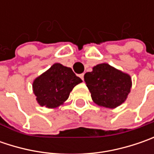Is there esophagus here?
Returning <instances> with one entry per match:
<instances>
[{"instance_id": "1", "label": "esophagus", "mask_w": 154, "mask_h": 154, "mask_svg": "<svg viewBox=\"0 0 154 154\" xmlns=\"http://www.w3.org/2000/svg\"><path fill=\"white\" fill-rule=\"evenodd\" d=\"M80 78H81V80H84V74H80Z\"/></svg>"}]
</instances>
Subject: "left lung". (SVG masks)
<instances>
[{"label":"left lung","instance_id":"left-lung-1","mask_svg":"<svg viewBox=\"0 0 154 154\" xmlns=\"http://www.w3.org/2000/svg\"><path fill=\"white\" fill-rule=\"evenodd\" d=\"M92 101L101 107L114 109L123 103L132 87L128 74L108 63H100L84 75Z\"/></svg>","mask_w":154,"mask_h":154}]
</instances>
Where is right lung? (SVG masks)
Returning <instances> with one entry per match:
<instances>
[{
  "instance_id": "add662e5",
  "label": "right lung",
  "mask_w": 154,
  "mask_h": 154,
  "mask_svg": "<svg viewBox=\"0 0 154 154\" xmlns=\"http://www.w3.org/2000/svg\"><path fill=\"white\" fill-rule=\"evenodd\" d=\"M82 82L70 68L55 63L33 80L32 91L40 106L54 109L64 103L74 86Z\"/></svg>"
}]
</instances>
